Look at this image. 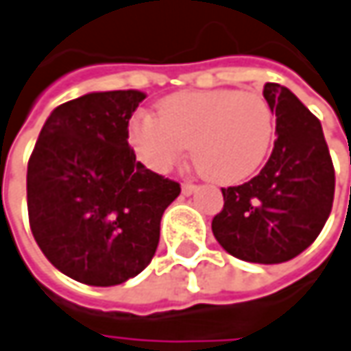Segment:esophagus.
Masks as SVG:
<instances>
[{
	"label": "esophagus",
	"mask_w": 351,
	"mask_h": 351,
	"mask_svg": "<svg viewBox=\"0 0 351 351\" xmlns=\"http://www.w3.org/2000/svg\"><path fill=\"white\" fill-rule=\"evenodd\" d=\"M197 191H199V186L193 184V182H184V184H182V195H186V197L193 195V193H197Z\"/></svg>",
	"instance_id": "1"
}]
</instances>
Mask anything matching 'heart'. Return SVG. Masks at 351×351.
<instances>
[{
    "label": "heart",
    "instance_id": "obj_1",
    "mask_svg": "<svg viewBox=\"0 0 351 351\" xmlns=\"http://www.w3.org/2000/svg\"><path fill=\"white\" fill-rule=\"evenodd\" d=\"M273 138L269 102L257 92L239 90L178 92L160 104V114L138 112L128 126L130 146L150 171H171L193 144L201 171L225 184L253 175Z\"/></svg>",
    "mask_w": 351,
    "mask_h": 351
}]
</instances>
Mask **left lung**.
I'll return each mask as SVG.
<instances>
[{
  "mask_svg": "<svg viewBox=\"0 0 351 351\" xmlns=\"http://www.w3.org/2000/svg\"><path fill=\"white\" fill-rule=\"evenodd\" d=\"M263 96L277 116L273 152L259 175L221 189L225 205L210 227L233 257L273 265L317 239L332 213L335 173L322 124L298 96L273 82Z\"/></svg>",
  "mask_w": 351,
  "mask_h": 351,
  "instance_id": "obj_1",
  "label": "left lung"
}]
</instances>
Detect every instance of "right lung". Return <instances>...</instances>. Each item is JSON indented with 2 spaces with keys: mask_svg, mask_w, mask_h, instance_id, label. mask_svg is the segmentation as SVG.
Instances as JSON below:
<instances>
[{
  "mask_svg": "<svg viewBox=\"0 0 351 351\" xmlns=\"http://www.w3.org/2000/svg\"><path fill=\"white\" fill-rule=\"evenodd\" d=\"M138 90L92 92L48 116L27 162L34 239L64 275L110 287L154 257L180 184L148 171L128 146Z\"/></svg>",
  "mask_w": 351,
  "mask_h": 351,
  "instance_id": "add662e5",
  "label": "right lung"
}]
</instances>
